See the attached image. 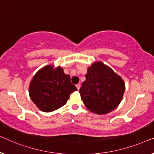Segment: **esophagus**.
<instances>
[{"label":"esophagus","instance_id":"34e87169","mask_svg":"<svg viewBox=\"0 0 154 154\" xmlns=\"http://www.w3.org/2000/svg\"><path fill=\"white\" fill-rule=\"evenodd\" d=\"M80 86H81V85H80L79 84H77V85H76V87H77V90H78V91L79 90Z\"/></svg>","mask_w":154,"mask_h":154}]
</instances>
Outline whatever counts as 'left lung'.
Instances as JSON below:
<instances>
[{
    "label": "left lung",
    "mask_w": 154,
    "mask_h": 154,
    "mask_svg": "<svg viewBox=\"0 0 154 154\" xmlns=\"http://www.w3.org/2000/svg\"><path fill=\"white\" fill-rule=\"evenodd\" d=\"M125 91V82L120 75L102 61H96L88 68L79 93L89 111L104 115L118 107Z\"/></svg>",
    "instance_id": "8db88e82"
}]
</instances>
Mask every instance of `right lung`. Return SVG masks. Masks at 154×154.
Here are the masks:
<instances>
[{
    "label": "right lung",
    "mask_w": 154,
    "mask_h": 154,
    "mask_svg": "<svg viewBox=\"0 0 154 154\" xmlns=\"http://www.w3.org/2000/svg\"><path fill=\"white\" fill-rule=\"evenodd\" d=\"M77 91L61 66L47 65L38 70L32 79L29 95L34 104L41 111H54L64 106L70 95Z\"/></svg>",
    "instance_id": "obj_1"
}]
</instances>
